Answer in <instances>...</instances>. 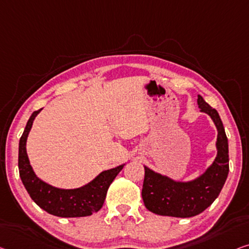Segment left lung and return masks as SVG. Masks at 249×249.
Instances as JSON below:
<instances>
[{
  "label": "left lung",
  "instance_id": "8db88e82",
  "mask_svg": "<svg viewBox=\"0 0 249 249\" xmlns=\"http://www.w3.org/2000/svg\"><path fill=\"white\" fill-rule=\"evenodd\" d=\"M198 106L201 112L209 115L217 127V157L202 176L190 182H177L144 166L142 198L151 213L178 218L196 216L217 199L226 182L229 172V154L224 125L217 110L200 95Z\"/></svg>",
  "mask_w": 249,
  "mask_h": 249
}]
</instances>
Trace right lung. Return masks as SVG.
I'll return each instance as SVG.
<instances>
[{"mask_svg":"<svg viewBox=\"0 0 249 249\" xmlns=\"http://www.w3.org/2000/svg\"><path fill=\"white\" fill-rule=\"evenodd\" d=\"M40 110H36L30 116L18 143V172L24 188L36 205L53 216L86 217L97 213L104 205L110 183L124 168V164L102 172L91 182L78 189L65 190L43 182L33 172L25 148L29 132Z\"/></svg>","mask_w":249,"mask_h":249,"instance_id":"1","label":"right lung"}]
</instances>
